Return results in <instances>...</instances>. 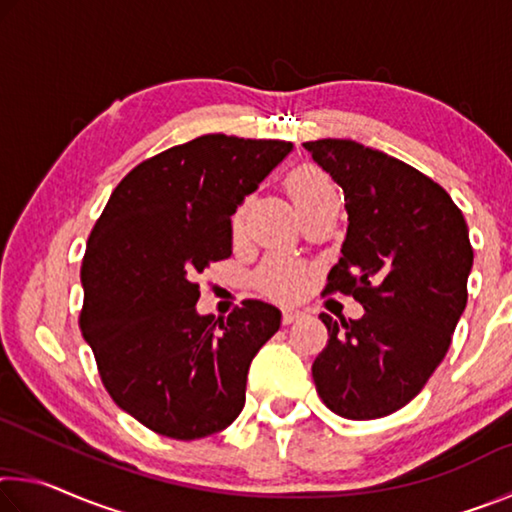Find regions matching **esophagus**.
Instances as JSON below:
<instances>
[{
    "instance_id": "obj_1",
    "label": "esophagus",
    "mask_w": 512,
    "mask_h": 512,
    "mask_svg": "<svg viewBox=\"0 0 512 512\" xmlns=\"http://www.w3.org/2000/svg\"><path fill=\"white\" fill-rule=\"evenodd\" d=\"M298 318H302V311H300V309H296V307H284V309H282V323H284V325L296 323Z\"/></svg>"
}]
</instances>
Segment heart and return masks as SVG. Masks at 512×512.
<instances>
[{
    "label": "heart",
    "instance_id": "heart-1",
    "mask_svg": "<svg viewBox=\"0 0 512 512\" xmlns=\"http://www.w3.org/2000/svg\"><path fill=\"white\" fill-rule=\"evenodd\" d=\"M287 192L300 212L302 207L314 203L316 198L334 192V187L325 178V173H320L318 169L298 167L287 176ZM246 210H248V203L244 201L237 207L235 214H232V221H230L232 235H239V232L244 230ZM255 280H257V287L264 293H268V296L289 300V298H296L298 293L305 289L307 268L302 266L298 259L277 253L266 259L262 268L257 271Z\"/></svg>",
    "mask_w": 512,
    "mask_h": 512
}]
</instances>
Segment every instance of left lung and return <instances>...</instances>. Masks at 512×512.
Here are the masks:
<instances>
[{"mask_svg":"<svg viewBox=\"0 0 512 512\" xmlns=\"http://www.w3.org/2000/svg\"><path fill=\"white\" fill-rule=\"evenodd\" d=\"M345 194L348 235L325 293L366 309L320 314L327 345L311 375L329 411L375 420L402 409L445 359L467 305L474 250L463 212L418 169L352 140L302 144Z\"/></svg>","mask_w":512,"mask_h":512,"instance_id":"8db88e82","label":"left lung"}]
</instances>
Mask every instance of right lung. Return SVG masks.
Returning a JSON list of instances; mask_svg holds the SVG:
<instances>
[{"label":"right lung","mask_w":512,"mask_h":512,"mask_svg":"<svg viewBox=\"0 0 512 512\" xmlns=\"http://www.w3.org/2000/svg\"><path fill=\"white\" fill-rule=\"evenodd\" d=\"M291 142L203 135L128 173L88 239L81 332L112 400L176 440L223 431L246 404L250 361L280 309L246 300L201 316L196 277L232 255L230 216Z\"/></svg>","instance_id":"right-lung-1"}]
</instances>
